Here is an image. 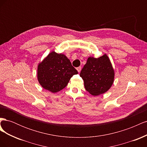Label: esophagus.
Here are the masks:
<instances>
[{"label":"esophagus","mask_w":147,"mask_h":147,"mask_svg":"<svg viewBox=\"0 0 147 147\" xmlns=\"http://www.w3.org/2000/svg\"><path fill=\"white\" fill-rule=\"evenodd\" d=\"M81 69H82V67H77V71H78V72H80Z\"/></svg>","instance_id":"1"}]
</instances>
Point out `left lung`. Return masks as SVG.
<instances>
[{
	"label": "left lung",
	"instance_id": "obj_1",
	"mask_svg": "<svg viewBox=\"0 0 147 147\" xmlns=\"http://www.w3.org/2000/svg\"><path fill=\"white\" fill-rule=\"evenodd\" d=\"M80 76L86 90L92 96L104 94L112 86L115 72L106 54L98 58L89 57L82 69Z\"/></svg>",
	"mask_w": 147,
	"mask_h": 147
}]
</instances>
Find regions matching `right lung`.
Listing matches in <instances>:
<instances>
[{
    "mask_svg": "<svg viewBox=\"0 0 147 147\" xmlns=\"http://www.w3.org/2000/svg\"><path fill=\"white\" fill-rule=\"evenodd\" d=\"M77 70L72 65L70 60L63 54L50 53L37 68V78L40 85L45 90L57 92L64 89Z\"/></svg>",
    "mask_w": 147,
    "mask_h": 147,
    "instance_id": "obj_1",
    "label": "right lung"
}]
</instances>
